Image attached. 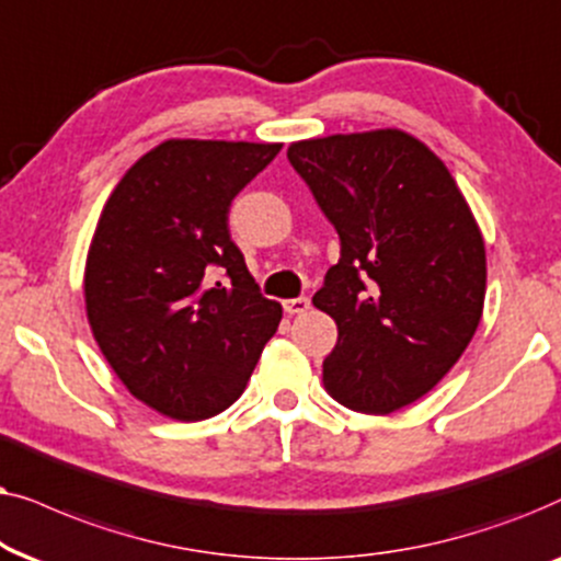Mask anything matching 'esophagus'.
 Instances as JSON below:
<instances>
[{"mask_svg": "<svg viewBox=\"0 0 561 561\" xmlns=\"http://www.w3.org/2000/svg\"><path fill=\"white\" fill-rule=\"evenodd\" d=\"M310 310L308 297H295V300H285V312L289 316H302V312Z\"/></svg>", "mask_w": 561, "mask_h": 561, "instance_id": "34e87169", "label": "esophagus"}]
</instances>
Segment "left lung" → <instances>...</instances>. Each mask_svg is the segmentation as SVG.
<instances>
[{
  "instance_id": "left-lung-1",
  "label": "left lung",
  "mask_w": 561,
  "mask_h": 561,
  "mask_svg": "<svg viewBox=\"0 0 561 561\" xmlns=\"http://www.w3.org/2000/svg\"><path fill=\"white\" fill-rule=\"evenodd\" d=\"M293 163L341 238L312 297L339 325L323 385L387 415L431 392L480 325L484 238L446 163L398 128L295 140Z\"/></svg>"
}]
</instances>
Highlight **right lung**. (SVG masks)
Returning <instances> with one entry per match:
<instances>
[{
    "instance_id": "1",
    "label": "right lung",
    "mask_w": 561,
    "mask_h": 561,
    "mask_svg": "<svg viewBox=\"0 0 561 561\" xmlns=\"http://www.w3.org/2000/svg\"><path fill=\"white\" fill-rule=\"evenodd\" d=\"M282 144L169 138L125 171L84 266L87 320L133 398L205 421L241 398L282 305L261 297L228 207ZM213 271L227 276L215 286Z\"/></svg>"
}]
</instances>
